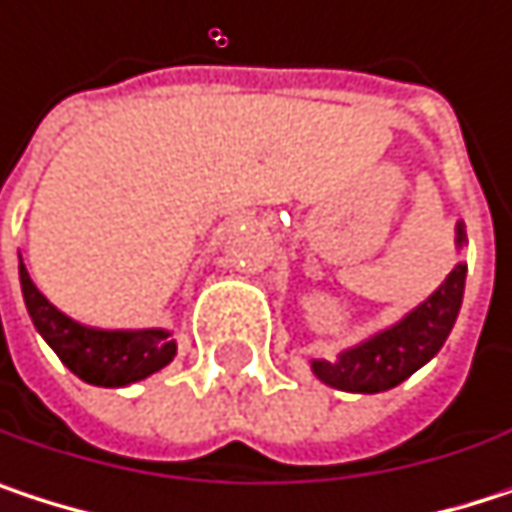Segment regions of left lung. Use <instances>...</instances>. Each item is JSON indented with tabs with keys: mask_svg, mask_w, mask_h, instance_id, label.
I'll list each match as a JSON object with an SVG mask.
<instances>
[{
	"mask_svg": "<svg viewBox=\"0 0 512 512\" xmlns=\"http://www.w3.org/2000/svg\"><path fill=\"white\" fill-rule=\"evenodd\" d=\"M465 246V228L457 225V249ZM465 290V263H457L451 275L439 284L433 296H427L415 311H409L400 323L376 332L373 338L344 350L335 361L314 358L311 370L320 382L356 391V394H376L400 385L418 367L442 350L448 341Z\"/></svg>",
	"mask_w": 512,
	"mask_h": 512,
	"instance_id": "obj_1",
	"label": "left lung"
}]
</instances>
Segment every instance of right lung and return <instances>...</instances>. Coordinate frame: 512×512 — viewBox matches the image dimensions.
<instances>
[{
	"label": "right lung",
	"mask_w": 512,
	"mask_h": 512,
	"mask_svg": "<svg viewBox=\"0 0 512 512\" xmlns=\"http://www.w3.org/2000/svg\"><path fill=\"white\" fill-rule=\"evenodd\" d=\"M20 284L29 317L41 338L79 379L103 388H121L162 370L177 356V344L165 329H91L61 314L35 287L23 260Z\"/></svg>",
	"instance_id": "obj_1"
}]
</instances>
